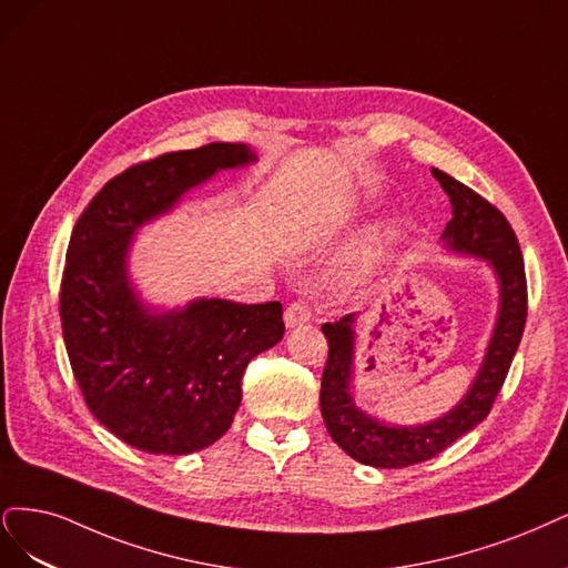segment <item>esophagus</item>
Returning a JSON list of instances; mask_svg holds the SVG:
<instances>
[{"instance_id": "1", "label": "esophagus", "mask_w": 568, "mask_h": 568, "mask_svg": "<svg viewBox=\"0 0 568 568\" xmlns=\"http://www.w3.org/2000/svg\"><path fill=\"white\" fill-rule=\"evenodd\" d=\"M311 321V306L308 302H292L287 308H285V325L287 327H297V325H304Z\"/></svg>"}]
</instances>
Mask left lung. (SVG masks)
<instances>
[{"mask_svg":"<svg viewBox=\"0 0 568 568\" xmlns=\"http://www.w3.org/2000/svg\"><path fill=\"white\" fill-rule=\"evenodd\" d=\"M432 174L453 205V219L444 231L446 243L453 250L488 260L496 268L500 278V316L479 377L474 379L463 404L423 427H387L354 406L349 394L354 314H346L335 323H323L321 331L327 339V361L321 379V413L325 427L346 455L371 467L398 469L432 460L463 434L477 427L503 389L526 325L528 290L515 229L496 205H490L484 195L465 186L463 181L436 168H432Z\"/></svg>","mask_w":568,"mask_h":568,"instance_id":"left-lung-1","label":"left lung"}]
</instances>
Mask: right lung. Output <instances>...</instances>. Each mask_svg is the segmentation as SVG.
Here are the masks:
<instances>
[{"label": "right lung", "instance_id": "right-lung-1", "mask_svg": "<svg viewBox=\"0 0 568 568\" xmlns=\"http://www.w3.org/2000/svg\"><path fill=\"white\" fill-rule=\"evenodd\" d=\"M250 160L247 145L207 143L136 162L91 197L72 229L59 292L70 368L99 423L139 450L212 446L241 406L247 363L285 333L281 302L200 300L151 316L124 276L136 226L216 170Z\"/></svg>", "mask_w": 568, "mask_h": 568}]
</instances>
